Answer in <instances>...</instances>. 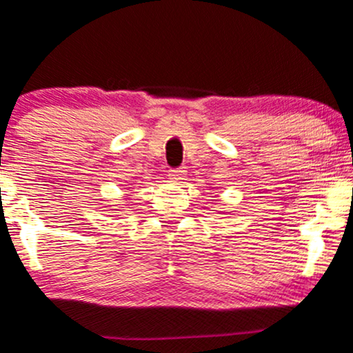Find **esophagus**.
<instances>
[{
    "label": "esophagus",
    "instance_id": "34e87169",
    "mask_svg": "<svg viewBox=\"0 0 353 353\" xmlns=\"http://www.w3.org/2000/svg\"><path fill=\"white\" fill-rule=\"evenodd\" d=\"M168 176H169V179L183 181L184 177H185V170H184V168H181V169H170L169 172H168Z\"/></svg>",
    "mask_w": 353,
    "mask_h": 353
}]
</instances>
